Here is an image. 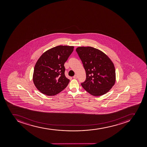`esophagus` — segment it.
<instances>
[{"mask_svg": "<svg viewBox=\"0 0 147 147\" xmlns=\"http://www.w3.org/2000/svg\"><path fill=\"white\" fill-rule=\"evenodd\" d=\"M73 78H75V79H77V78H78V76H77V75L74 76H73Z\"/></svg>", "mask_w": 147, "mask_h": 147, "instance_id": "1", "label": "esophagus"}]
</instances>
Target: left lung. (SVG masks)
<instances>
[{"instance_id": "8db88e82", "label": "left lung", "mask_w": 147, "mask_h": 147, "mask_svg": "<svg viewBox=\"0 0 147 147\" xmlns=\"http://www.w3.org/2000/svg\"><path fill=\"white\" fill-rule=\"evenodd\" d=\"M76 50L86 72L82 87L93 96L106 94L116 82L115 68L111 60L103 52L92 47H78Z\"/></svg>"}]
</instances>
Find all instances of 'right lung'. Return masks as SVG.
<instances>
[{"mask_svg": "<svg viewBox=\"0 0 147 147\" xmlns=\"http://www.w3.org/2000/svg\"><path fill=\"white\" fill-rule=\"evenodd\" d=\"M73 46H58L44 53L34 67L33 81L36 88L47 96H53L68 86L64 64L74 50Z\"/></svg>", "mask_w": 147, "mask_h": 147, "instance_id": "1", "label": "right lung"}]
</instances>
